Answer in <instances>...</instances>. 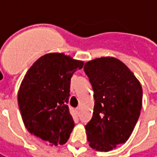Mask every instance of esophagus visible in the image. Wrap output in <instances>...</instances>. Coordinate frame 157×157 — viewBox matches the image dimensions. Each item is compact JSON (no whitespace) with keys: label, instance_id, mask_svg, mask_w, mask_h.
I'll list each match as a JSON object with an SVG mask.
<instances>
[{"label":"esophagus","instance_id":"obj_1","mask_svg":"<svg viewBox=\"0 0 157 157\" xmlns=\"http://www.w3.org/2000/svg\"><path fill=\"white\" fill-rule=\"evenodd\" d=\"M75 112H76V113H77V114H80V109H79V108H77V109H75Z\"/></svg>","mask_w":157,"mask_h":157}]
</instances>
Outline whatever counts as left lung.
Listing matches in <instances>:
<instances>
[{
    "instance_id": "1",
    "label": "left lung",
    "mask_w": 157,
    "mask_h": 157,
    "mask_svg": "<svg viewBox=\"0 0 157 157\" xmlns=\"http://www.w3.org/2000/svg\"><path fill=\"white\" fill-rule=\"evenodd\" d=\"M84 71L95 99L93 115L85 126L89 145L109 151L131 135L141 110V85L133 72L113 57L86 62Z\"/></svg>"
}]
</instances>
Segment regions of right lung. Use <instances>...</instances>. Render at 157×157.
<instances>
[{
  "instance_id": "add662e5",
  "label": "right lung",
  "mask_w": 157,
  "mask_h": 157,
  "mask_svg": "<svg viewBox=\"0 0 157 157\" xmlns=\"http://www.w3.org/2000/svg\"><path fill=\"white\" fill-rule=\"evenodd\" d=\"M83 64L62 53L47 54L21 83L17 100L26 128L51 145L65 144L75 126L67 103L71 79Z\"/></svg>"
}]
</instances>
